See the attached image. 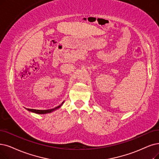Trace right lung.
I'll return each mask as SVG.
<instances>
[{"mask_svg":"<svg viewBox=\"0 0 159 159\" xmlns=\"http://www.w3.org/2000/svg\"><path fill=\"white\" fill-rule=\"evenodd\" d=\"M64 102H65V101H63L61 105H59L57 107H55V108L50 109V110H34V109H27V110L29 111L33 112V113H38V114H46V113H52V112L54 111L55 110H57V109H59V107H61L62 106V105L63 104V103H64Z\"/></svg>","mask_w":159,"mask_h":159,"instance_id":"right-lung-1","label":"right lung"}]
</instances>
